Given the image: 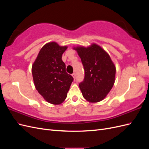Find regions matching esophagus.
<instances>
[{"instance_id": "1", "label": "esophagus", "mask_w": 149, "mask_h": 149, "mask_svg": "<svg viewBox=\"0 0 149 149\" xmlns=\"http://www.w3.org/2000/svg\"><path fill=\"white\" fill-rule=\"evenodd\" d=\"M72 76H73V77L74 79H75V78H76V73H73V74H72Z\"/></svg>"}]
</instances>
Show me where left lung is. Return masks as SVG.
<instances>
[{"instance_id":"obj_1","label":"left lung","mask_w":149,"mask_h":149,"mask_svg":"<svg viewBox=\"0 0 149 149\" xmlns=\"http://www.w3.org/2000/svg\"><path fill=\"white\" fill-rule=\"evenodd\" d=\"M84 70L83 81L79 84L83 96L90 102L105 98L114 84L116 67L108 53L93 43L87 48L74 47Z\"/></svg>"}]
</instances>
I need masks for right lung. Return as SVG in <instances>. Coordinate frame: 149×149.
Instances as JSON below:
<instances>
[{"instance_id": "add662e5", "label": "right lung", "mask_w": 149, "mask_h": 149, "mask_svg": "<svg viewBox=\"0 0 149 149\" xmlns=\"http://www.w3.org/2000/svg\"><path fill=\"white\" fill-rule=\"evenodd\" d=\"M67 47L49 42L41 48L31 67L36 89L47 102L60 104L67 96L73 78L66 72L61 56Z\"/></svg>"}]
</instances>
